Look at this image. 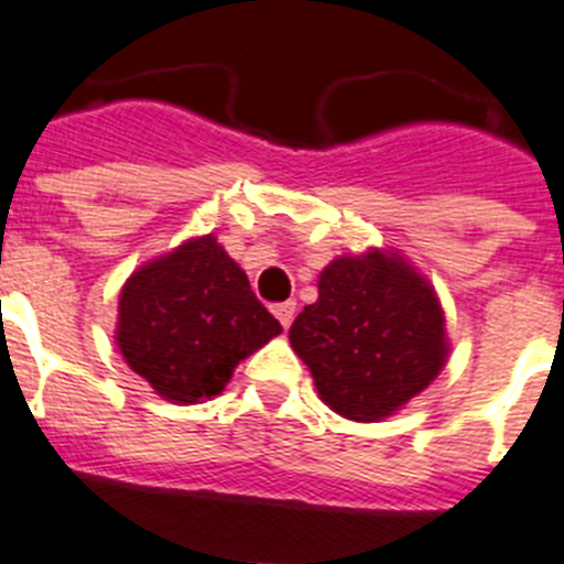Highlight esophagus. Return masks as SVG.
Instances as JSON below:
<instances>
[{"label":"esophagus","mask_w":564,"mask_h":564,"mask_svg":"<svg viewBox=\"0 0 564 564\" xmlns=\"http://www.w3.org/2000/svg\"><path fill=\"white\" fill-rule=\"evenodd\" d=\"M272 312H275V317L281 319V326H283V328H289V326H292L294 314H297V303H294V301L275 303V306H272Z\"/></svg>","instance_id":"34e87169"}]
</instances>
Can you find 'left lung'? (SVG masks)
<instances>
[{
	"instance_id": "obj_1",
	"label": "left lung",
	"mask_w": 564,
	"mask_h": 564,
	"mask_svg": "<svg viewBox=\"0 0 564 564\" xmlns=\"http://www.w3.org/2000/svg\"><path fill=\"white\" fill-rule=\"evenodd\" d=\"M317 303L289 328L319 399L354 421H377L438 377L444 312L430 283L373 250L337 258L319 275Z\"/></svg>"
}]
</instances>
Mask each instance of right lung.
Segmentation results:
<instances>
[{
    "mask_svg": "<svg viewBox=\"0 0 564 564\" xmlns=\"http://www.w3.org/2000/svg\"><path fill=\"white\" fill-rule=\"evenodd\" d=\"M275 334L281 323L213 236L145 263L120 292V351L169 402L221 393L232 368Z\"/></svg>",
    "mask_w": 564,
    "mask_h": 564,
    "instance_id": "right-lung-1",
    "label": "right lung"
}]
</instances>
